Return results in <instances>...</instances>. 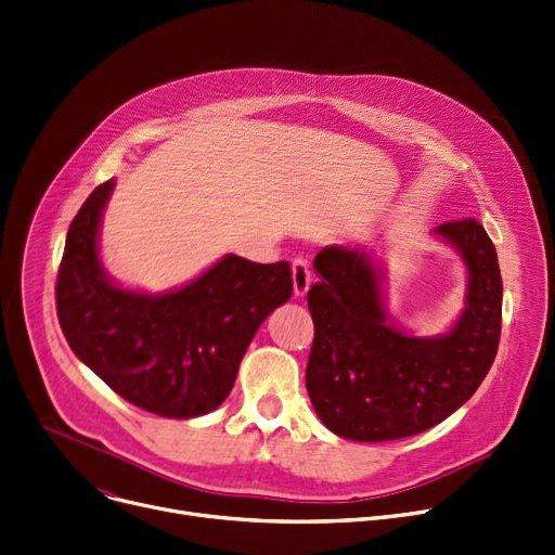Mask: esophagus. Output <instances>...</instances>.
I'll list each match as a JSON object with an SVG mask.
<instances>
[{
	"mask_svg": "<svg viewBox=\"0 0 555 555\" xmlns=\"http://www.w3.org/2000/svg\"><path fill=\"white\" fill-rule=\"evenodd\" d=\"M292 281H294V294H297V297H304V294L310 289L312 270L306 258H294L292 261Z\"/></svg>",
	"mask_w": 555,
	"mask_h": 555,
	"instance_id": "34e87169",
	"label": "esophagus"
}]
</instances>
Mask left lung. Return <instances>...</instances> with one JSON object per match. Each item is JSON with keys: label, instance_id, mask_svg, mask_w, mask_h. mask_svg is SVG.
Instances as JSON below:
<instances>
[{"label": "left lung", "instance_id": "left-lung-1", "mask_svg": "<svg viewBox=\"0 0 555 555\" xmlns=\"http://www.w3.org/2000/svg\"><path fill=\"white\" fill-rule=\"evenodd\" d=\"M468 272L466 306L439 337H415L384 304V263L344 245L314 256L308 292L314 344L306 386L319 420L339 437L388 441L433 428L466 403L491 371L502 327L495 247L475 218L433 232Z\"/></svg>", "mask_w": 555, "mask_h": 555}]
</instances>
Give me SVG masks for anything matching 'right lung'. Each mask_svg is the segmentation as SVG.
I'll return each instance as SVG.
<instances>
[{
	"label": "right lung",
	"mask_w": 555,
	"mask_h": 555,
	"mask_svg": "<svg viewBox=\"0 0 555 555\" xmlns=\"http://www.w3.org/2000/svg\"><path fill=\"white\" fill-rule=\"evenodd\" d=\"M114 188V178L95 188L68 228L55 285L64 337L138 409L171 420L207 415L232 392L256 330L289 301V266L228 254L178 289H125L106 274L98 251Z\"/></svg>",
	"instance_id": "obj_1"
}]
</instances>
